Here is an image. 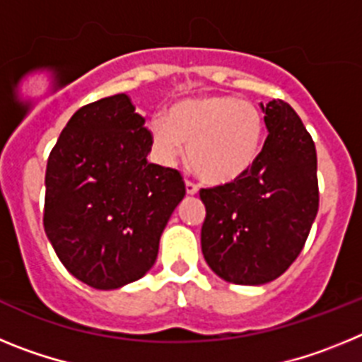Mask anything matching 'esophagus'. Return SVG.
<instances>
[{"instance_id": "obj_1", "label": "esophagus", "mask_w": 362, "mask_h": 362, "mask_svg": "<svg viewBox=\"0 0 362 362\" xmlns=\"http://www.w3.org/2000/svg\"><path fill=\"white\" fill-rule=\"evenodd\" d=\"M187 194H190V196L197 194V185L190 181V179H187Z\"/></svg>"}]
</instances>
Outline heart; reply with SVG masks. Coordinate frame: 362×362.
Listing matches in <instances>:
<instances>
[{
  "label": "heart",
  "mask_w": 362,
  "mask_h": 362,
  "mask_svg": "<svg viewBox=\"0 0 362 362\" xmlns=\"http://www.w3.org/2000/svg\"><path fill=\"white\" fill-rule=\"evenodd\" d=\"M153 141L166 159L188 146V159L209 183L241 177L257 161L264 139V119L250 101L233 95L183 99L170 108L168 119L152 121Z\"/></svg>",
  "instance_id": "1"
}]
</instances>
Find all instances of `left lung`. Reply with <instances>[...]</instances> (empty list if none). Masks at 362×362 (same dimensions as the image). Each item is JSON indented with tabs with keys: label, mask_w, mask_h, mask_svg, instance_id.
Masks as SVG:
<instances>
[{
	"label": "left lung",
	"mask_w": 362,
	"mask_h": 362,
	"mask_svg": "<svg viewBox=\"0 0 362 362\" xmlns=\"http://www.w3.org/2000/svg\"><path fill=\"white\" fill-rule=\"evenodd\" d=\"M263 112L268 137L250 170L199 190L206 209L201 250L221 279L235 284L270 283L288 270L319 210L312 136L283 99Z\"/></svg>",
	"instance_id": "left-lung-1"
}]
</instances>
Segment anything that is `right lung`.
<instances>
[{"instance_id": "right-lung-1", "label": "right lung", "mask_w": 362, "mask_h": 362, "mask_svg": "<svg viewBox=\"0 0 362 362\" xmlns=\"http://www.w3.org/2000/svg\"><path fill=\"white\" fill-rule=\"evenodd\" d=\"M153 136L127 94L79 108L45 174L43 225L74 277L98 290L141 279L187 194L181 172L148 163Z\"/></svg>"}]
</instances>
